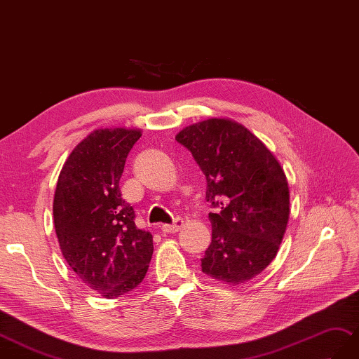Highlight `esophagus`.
Returning a JSON list of instances; mask_svg holds the SVG:
<instances>
[{"instance_id":"1","label":"esophagus","mask_w":359,"mask_h":359,"mask_svg":"<svg viewBox=\"0 0 359 359\" xmlns=\"http://www.w3.org/2000/svg\"><path fill=\"white\" fill-rule=\"evenodd\" d=\"M183 226V219H180V217H177L176 220H174L172 223H165V224H162L161 226V229L163 231V232H166V234H171V232H177L180 228Z\"/></svg>"}]
</instances>
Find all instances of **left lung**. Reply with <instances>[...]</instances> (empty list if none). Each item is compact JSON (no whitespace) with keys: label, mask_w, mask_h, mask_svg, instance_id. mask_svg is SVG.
Returning <instances> with one entry per match:
<instances>
[{"label":"left lung","mask_w":359,"mask_h":359,"mask_svg":"<svg viewBox=\"0 0 359 359\" xmlns=\"http://www.w3.org/2000/svg\"><path fill=\"white\" fill-rule=\"evenodd\" d=\"M187 147L206 177L211 245L202 271L224 285H241L269 266L289 220L285 171L263 142L243 125L212 118L183 128Z\"/></svg>","instance_id":"8db88e82"}]
</instances>
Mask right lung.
I'll use <instances>...</instances> for the list:
<instances>
[{"label": "right lung", "instance_id": "1", "mask_svg": "<svg viewBox=\"0 0 359 359\" xmlns=\"http://www.w3.org/2000/svg\"><path fill=\"white\" fill-rule=\"evenodd\" d=\"M140 130L99 128L76 145L57 177L53 222L65 262L105 298L130 292L145 278L153 236L135 223L119 180Z\"/></svg>", "mask_w": 359, "mask_h": 359}]
</instances>
